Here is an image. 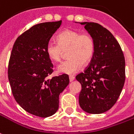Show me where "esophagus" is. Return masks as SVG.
Masks as SVG:
<instances>
[{
    "mask_svg": "<svg viewBox=\"0 0 134 134\" xmlns=\"http://www.w3.org/2000/svg\"><path fill=\"white\" fill-rule=\"evenodd\" d=\"M69 78H70V82H72V81H73L75 80V77L73 75H70L69 76Z\"/></svg>",
    "mask_w": 134,
    "mask_h": 134,
    "instance_id": "esophagus-1",
    "label": "esophagus"
}]
</instances>
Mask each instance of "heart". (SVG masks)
Instances as JSON below:
<instances>
[{"label": "heart", "mask_w": 134, "mask_h": 134, "mask_svg": "<svg viewBox=\"0 0 134 134\" xmlns=\"http://www.w3.org/2000/svg\"><path fill=\"white\" fill-rule=\"evenodd\" d=\"M57 40L58 44L48 43L46 51L50 60L58 62L64 51H67L68 59L58 65V73H75L83 64H88L92 59L95 51V41L89 33H80L79 31L67 29L58 35Z\"/></svg>", "instance_id": "b5f03b06"}]
</instances>
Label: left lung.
Listing matches in <instances>:
<instances>
[{"mask_svg": "<svg viewBox=\"0 0 134 134\" xmlns=\"http://www.w3.org/2000/svg\"><path fill=\"white\" fill-rule=\"evenodd\" d=\"M95 41V51L85 71L77 75L81 84L79 104L83 111L101 114L115 104L126 79L125 58L113 35L94 22H80Z\"/></svg>", "mask_w": 134, "mask_h": 134, "instance_id": "left-lung-1", "label": "left lung"}]
</instances>
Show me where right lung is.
<instances>
[{
    "mask_svg": "<svg viewBox=\"0 0 134 134\" xmlns=\"http://www.w3.org/2000/svg\"><path fill=\"white\" fill-rule=\"evenodd\" d=\"M62 21L32 26L15 41L8 62V80L13 96L32 115L47 118L59 109V96L70 83L66 74L48 77L53 64L46 48Z\"/></svg>",
    "mask_w": 134,
    "mask_h": 134,
    "instance_id": "right-lung-1",
    "label": "right lung"
}]
</instances>
